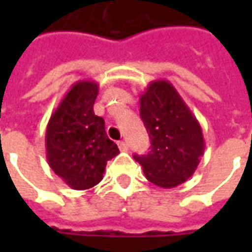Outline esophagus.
Returning a JSON list of instances; mask_svg holds the SVG:
<instances>
[{
  "mask_svg": "<svg viewBox=\"0 0 252 252\" xmlns=\"http://www.w3.org/2000/svg\"><path fill=\"white\" fill-rule=\"evenodd\" d=\"M117 146H119V148H120L121 151H126V150H128V143L124 142V140H121V142L117 143Z\"/></svg>",
  "mask_w": 252,
  "mask_h": 252,
  "instance_id": "obj_1",
  "label": "esophagus"
}]
</instances>
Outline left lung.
<instances>
[{"mask_svg":"<svg viewBox=\"0 0 252 252\" xmlns=\"http://www.w3.org/2000/svg\"><path fill=\"white\" fill-rule=\"evenodd\" d=\"M140 117L151 140L147 155H133L154 185L170 189L189 180L200 163L205 143L195 116L175 88L153 81L140 95Z\"/></svg>","mask_w":252,"mask_h":252,"instance_id":"8db88e82","label":"left lung"}]
</instances>
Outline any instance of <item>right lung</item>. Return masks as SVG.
<instances>
[{"instance_id": "right-lung-1", "label": "right lung", "mask_w": 252, "mask_h": 252, "mask_svg": "<svg viewBox=\"0 0 252 252\" xmlns=\"http://www.w3.org/2000/svg\"><path fill=\"white\" fill-rule=\"evenodd\" d=\"M98 83L78 81L66 93L47 124V160L71 189L86 190L102 180L106 162L120 153L94 115Z\"/></svg>"}]
</instances>
